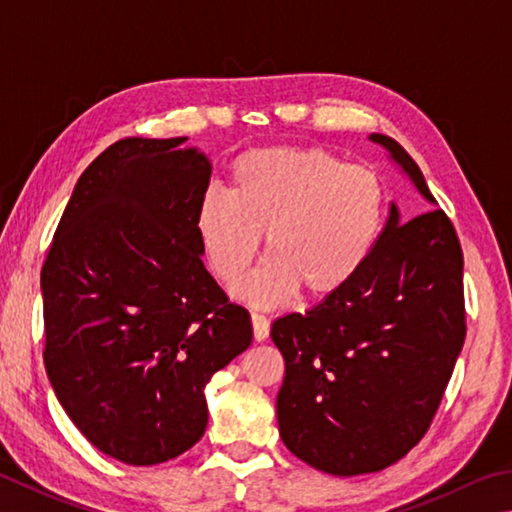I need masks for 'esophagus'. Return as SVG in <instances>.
<instances>
[{"instance_id": "obj_1", "label": "esophagus", "mask_w": 512, "mask_h": 512, "mask_svg": "<svg viewBox=\"0 0 512 512\" xmlns=\"http://www.w3.org/2000/svg\"><path fill=\"white\" fill-rule=\"evenodd\" d=\"M250 322H253V336L257 342H262L268 338L271 333V322H268L262 313H253L250 315Z\"/></svg>"}]
</instances>
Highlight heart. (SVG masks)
I'll return each mask as SVG.
<instances>
[{"label":"heart","mask_w":512,"mask_h":512,"mask_svg":"<svg viewBox=\"0 0 512 512\" xmlns=\"http://www.w3.org/2000/svg\"><path fill=\"white\" fill-rule=\"evenodd\" d=\"M230 179V192H203L194 228L212 275L228 286L253 266L266 235L268 259L239 288L250 304H282L300 288L309 300L338 293L383 230L378 174L322 147L246 152L232 163Z\"/></svg>","instance_id":"1"}]
</instances>
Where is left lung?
Returning a JSON list of instances; mask_svg holds the SVG:
<instances>
[{
  "mask_svg": "<svg viewBox=\"0 0 512 512\" xmlns=\"http://www.w3.org/2000/svg\"><path fill=\"white\" fill-rule=\"evenodd\" d=\"M369 138L436 203L394 138ZM271 338L286 365L277 423L297 459L338 477L403 459L430 427L466 340L463 253L448 215L434 208L401 224L392 203L353 280L275 320Z\"/></svg>",
  "mask_w": 512,
  "mask_h": 512,
  "instance_id": "obj_1",
  "label": "left lung"
}]
</instances>
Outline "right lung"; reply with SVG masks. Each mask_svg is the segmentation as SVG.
<instances>
[{"label": "right lung", "instance_id": "1", "mask_svg": "<svg viewBox=\"0 0 512 512\" xmlns=\"http://www.w3.org/2000/svg\"><path fill=\"white\" fill-rule=\"evenodd\" d=\"M179 138H123L76 183L42 266L44 367L91 445L127 466L190 450L206 385L253 340L194 228L212 165Z\"/></svg>", "mask_w": 512, "mask_h": 512}]
</instances>
